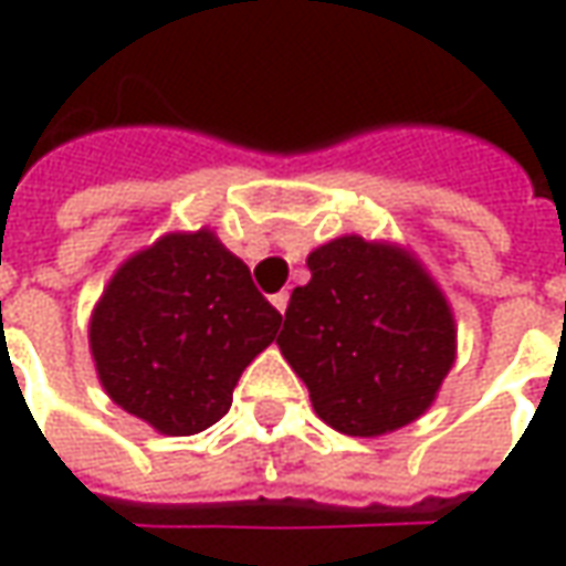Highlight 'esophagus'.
Returning <instances> with one entry per match:
<instances>
[{
	"label": "esophagus",
	"instance_id": "1",
	"mask_svg": "<svg viewBox=\"0 0 566 566\" xmlns=\"http://www.w3.org/2000/svg\"><path fill=\"white\" fill-rule=\"evenodd\" d=\"M270 300H272V306H275V310H279L284 315V310H287V300H291V294H287V291H279V294H272Z\"/></svg>",
	"mask_w": 566,
	"mask_h": 566
}]
</instances>
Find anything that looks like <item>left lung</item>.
I'll use <instances>...</instances> for the list:
<instances>
[{
  "instance_id": "obj_1",
  "label": "left lung",
  "mask_w": 566,
  "mask_h": 566,
  "mask_svg": "<svg viewBox=\"0 0 566 566\" xmlns=\"http://www.w3.org/2000/svg\"><path fill=\"white\" fill-rule=\"evenodd\" d=\"M279 349L331 429L377 438L420 420L457 361V322L429 270L395 242L339 235L306 256Z\"/></svg>"
}]
</instances>
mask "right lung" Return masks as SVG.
I'll return each mask as SVG.
<instances>
[{
    "mask_svg": "<svg viewBox=\"0 0 566 566\" xmlns=\"http://www.w3.org/2000/svg\"><path fill=\"white\" fill-rule=\"evenodd\" d=\"M279 324L251 270L201 227L161 235L113 272L91 312L88 346L113 405L180 438L227 413Z\"/></svg>",
    "mask_w": 566,
    "mask_h": 566,
    "instance_id": "add662e5",
    "label": "right lung"
}]
</instances>
